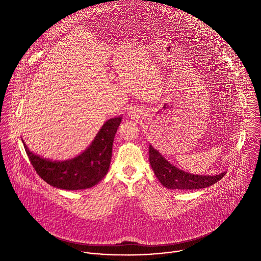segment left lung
Masks as SVG:
<instances>
[{"label":"left lung","mask_w":261,"mask_h":261,"mask_svg":"<svg viewBox=\"0 0 261 261\" xmlns=\"http://www.w3.org/2000/svg\"><path fill=\"white\" fill-rule=\"evenodd\" d=\"M148 156L154 173L167 189H202L216 184L225 175V172L216 175H199L186 172L168 162L151 144L148 146Z\"/></svg>","instance_id":"1"}]
</instances>
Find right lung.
<instances>
[{
	"instance_id": "obj_1",
	"label": "right lung",
	"mask_w": 261,
	"mask_h": 261,
	"mask_svg": "<svg viewBox=\"0 0 261 261\" xmlns=\"http://www.w3.org/2000/svg\"><path fill=\"white\" fill-rule=\"evenodd\" d=\"M122 117L106 121L92 143L74 158L54 161L29 150L22 140L27 155L36 172L53 187L63 190H83L97 185L107 173L113 143Z\"/></svg>"
}]
</instances>
